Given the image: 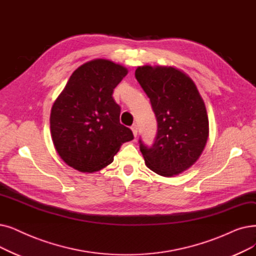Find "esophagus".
Wrapping results in <instances>:
<instances>
[{
	"mask_svg": "<svg viewBox=\"0 0 256 256\" xmlns=\"http://www.w3.org/2000/svg\"><path fill=\"white\" fill-rule=\"evenodd\" d=\"M130 128H132V134H134V136L136 137V136H137V134H138V126H137L136 124H132Z\"/></svg>",
	"mask_w": 256,
	"mask_h": 256,
	"instance_id": "34e87169",
	"label": "esophagus"
}]
</instances>
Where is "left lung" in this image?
I'll return each mask as SVG.
<instances>
[{
  "mask_svg": "<svg viewBox=\"0 0 256 256\" xmlns=\"http://www.w3.org/2000/svg\"><path fill=\"white\" fill-rule=\"evenodd\" d=\"M135 76L158 124L152 146L139 140L144 161L160 176L179 174L196 162L206 146L209 122L203 99L190 77L172 66H138Z\"/></svg>",
  "mask_w": 256,
  "mask_h": 256,
  "instance_id": "obj_1",
  "label": "left lung"
}]
</instances>
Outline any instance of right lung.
I'll return each mask as SVG.
<instances>
[{"mask_svg":"<svg viewBox=\"0 0 256 256\" xmlns=\"http://www.w3.org/2000/svg\"><path fill=\"white\" fill-rule=\"evenodd\" d=\"M128 69L108 60H94L77 68L53 104L52 141L71 168L93 172L114 160L120 146L134 139L120 124V106L113 91Z\"/></svg>","mask_w":256,"mask_h":256,"instance_id":"obj_1","label":"right lung"}]
</instances>
